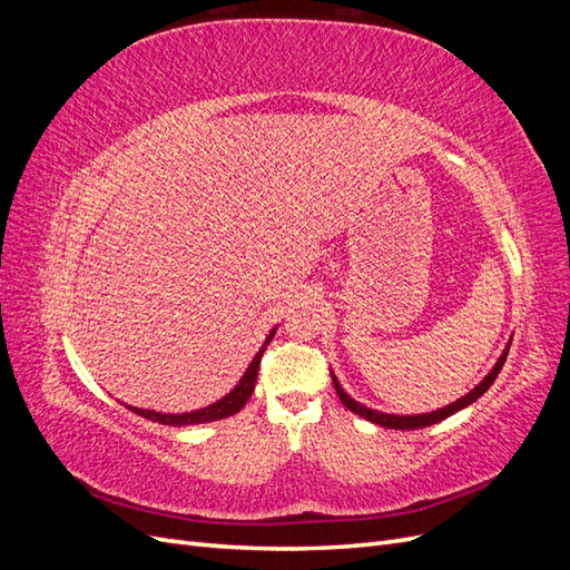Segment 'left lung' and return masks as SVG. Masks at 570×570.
Listing matches in <instances>:
<instances>
[{"label": "left lung", "instance_id": "1", "mask_svg": "<svg viewBox=\"0 0 570 570\" xmlns=\"http://www.w3.org/2000/svg\"><path fill=\"white\" fill-rule=\"evenodd\" d=\"M509 347H511V340H509V344L504 347L502 356L497 358V364L492 366V371H490L485 377H482V381H480L469 394H463L461 400H456V402H452V404H446V406H442V409H438V411L413 413V416H400V413H383V411L368 409V406H364L361 402L352 400V396H350L347 392H344V387L340 385V381H337L333 371H331V375H333V385H335V390H337L340 402H342L344 406H347L350 411H354L356 416L366 419V421H371V423H375V425H381V428H392V430H419V428L435 425V423H440V421H444V419H450L452 413H456V411H461V409H465V406H471L475 400H480V396L485 394V392L490 390V385L497 381L499 371H502L504 361H507V354H509Z\"/></svg>", "mask_w": 570, "mask_h": 570}]
</instances>
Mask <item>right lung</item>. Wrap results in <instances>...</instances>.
<instances>
[{"label":"right lung","mask_w":570,"mask_h":570,"mask_svg":"<svg viewBox=\"0 0 570 570\" xmlns=\"http://www.w3.org/2000/svg\"><path fill=\"white\" fill-rule=\"evenodd\" d=\"M275 331H278V325H275L273 331L268 333L266 342L262 344V350L254 354L252 364L247 366L243 377H239V383L226 396H220L218 402H214L209 406L195 409V411H185V413H164V411H151V409H140V406H130V404H126V406L132 413H137V416L149 419V421H157V423H164V425H199V423H212V421H220V419L233 416V413H237L239 409H243L249 402V396L254 392L256 375H258V364H262V356H264V352L268 347V342L273 340Z\"/></svg>","instance_id":"obj_1"}]
</instances>
